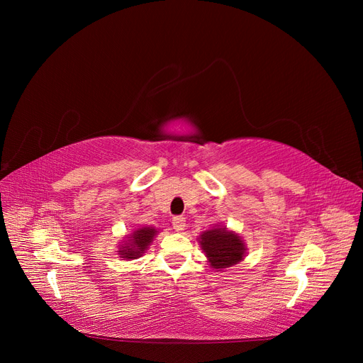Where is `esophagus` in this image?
<instances>
[{"label":"esophagus","mask_w":363,"mask_h":363,"mask_svg":"<svg viewBox=\"0 0 363 363\" xmlns=\"http://www.w3.org/2000/svg\"><path fill=\"white\" fill-rule=\"evenodd\" d=\"M172 226H174V230L177 233H181L185 230V218L182 216H175L174 219H172Z\"/></svg>","instance_id":"obj_1"}]
</instances>
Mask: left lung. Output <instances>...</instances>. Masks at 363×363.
<instances>
[{
	"instance_id": "8db88e82",
	"label": "left lung",
	"mask_w": 363,
	"mask_h": 363,
	"mask_svg": "<svg viewBox=\"0 0 363 363\" xmlns=\"http://www.w3.org/2000/svg\"><path fill=\"white\" fill-rule=\"evenodd\" d=\"M199 244L211 268L219 271L240 263L247 255V245L240 234L222 225H215L211 230L203 231L199 237Z\"/></svg>"
}]
</instances>
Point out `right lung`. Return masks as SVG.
<instances>
[{"mask_svg": "<svg viewBox=\"0 0 363 363\" xmlns=\"http://www.w3.org/2000/svg\"><path fill=\"white\" fill-rule=\"evenodd\" d=\"M157 234L159 230H156L155 226H143L133 230L121 241L118 249L119 257H122V260H133L141 257Z\"/></svg>", "mask_w": 363, "mask_h": 363, "instance_id": "add662e5", "label": "right lung"}]
</instances>
